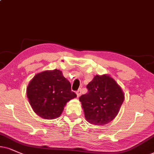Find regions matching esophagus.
<instances>
[{
    "instance_id": "1",
    "label": "esophagus",
    "mask_w": 154,
    "mask_h": 154,
    "mask_svg": "<svg viewBox=\"0 0 154 154\" xmlns=\"http://www.w3.org/2000/svg\"><path fill=\"white\" fill-rule=\"evenodd\" d=\"M76 94H77V97H80V95H81V89H78V90L77 91V92H76Z\"/></svg>"
}]
</instances>
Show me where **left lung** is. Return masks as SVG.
<instances>
[{
    "label": "left lung",
    "mask_w": 154,
    "mask_h": 154,
    "mask_svg": "<svg viewBox=\"0 0 154 154\" xmlns=\"http://www.w3.org/2000/svg\"><path fill=\"white\" fill-rule=\"evenodd\" d=\"M87 88L88 92L79 97L86 120L98 126L109 123L124 100L122 88L108 75H96Z\"/></svg>",
    "instance_id": "left-lung-1"
}]
</instances>
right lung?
Segmentation results:
<instances>
[{
  "mask_svg": "<svg viewBox=\"0 0 154 154\" xmlns=\"http://www.w3.org/2000/svg\"><path fill=\"white\" fill-rule=\"evenodd\" d=\"M27 97L32 109L45 119L61 115L67 102L77 97L71 84L59 69L37 74L27 87Z\"/></svg>",
  "mask_w": 154,
  "mask_h": 154,
  "instance_id": "1",
  "label": "right lung"
}]
</instances>
